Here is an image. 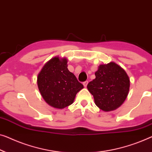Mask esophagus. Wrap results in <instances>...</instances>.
<instances>
[{
  "mask_svg": "<svg viewBox=\"0 0 152 152\" xmlns=\"http://www.w3.org/2000/svg\"><path fill=\"white\" fill-rule=\"evenodd\" d=\"M87 84H88V81H85V82L83 83V85H84V87H87Z\"/></svg>",
  "mask_w": 152,
  "mask_h": 152,
  "instance_id": "34e87169",
  "label": "esophagus"
}]
</instances>
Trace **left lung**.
Returning <instances> with one entry per match:
<instances>
[{"label":"left lung","instance_id":"obj_1","mask_svg":"<svg viewBox=\"0 0 152 152\" xmlns=\"http://www.w3.org/2000/svg\"><path fill=\"white\" fill-rule=\"evenodd\" d=\"M96 78L87 85L96 105L108 112L119 108L128 96L130 79L123 68L114 62L100 65Z\"/></svg>","mask_w":152,"mask_h":152}]
</instances>
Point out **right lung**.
Instances as JSON below:
<instances>
[{"label":"right lung","mask_w":152,"mask_h":152,"mask_svg":"<svg viewBox=\"0 0 152 152\" xmlns=\"http://www.w3.org/2000/svg\"><path fill=\"white\" fill-rule=\"evenodd\" d=\"M67 58L56 56L42 67L37 76L40 94L50 106L62 108L74 102L83 85L67 69Z\"/></svg>","instance_id":"1"}]
</instances>
